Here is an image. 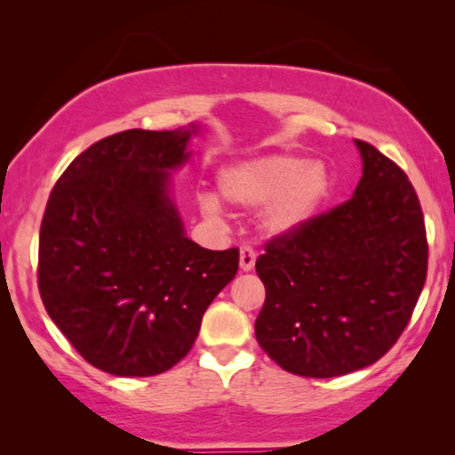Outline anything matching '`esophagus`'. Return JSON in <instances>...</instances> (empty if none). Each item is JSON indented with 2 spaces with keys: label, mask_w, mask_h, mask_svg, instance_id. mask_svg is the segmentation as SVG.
I'll list each match as a JSON object with an SVG mask.
<instances>
[{
  "label": "esophagus",
  "mask_w": 455,
  "mask_h": 455,
  "mask_svg": "<svg viewBox=\"0 0 455 455\" xmlns=\"http://www.w3.org/2000/svg\"><path fill=\"white\" fill-rule=\"evenodd\" d=\"M255 251L251 249V246H241V271L249 273L252 271V267H255Z\"/></svg>",
  "instance_id": "1"
}]
</instances>
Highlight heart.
<instances>
[{
    "label": "heart",
    "instance_id": "heart-1",
    "mask_svg": "<svg viewBox=\"0 0 455 455\" xmlns=\"http://www.w3.org/2000/svg\"><path fill=\"white\" fill-rule=\"evenodd\" d=\"M219 187L233 204L249 209L267 206L265 222L273 233H295L317 219L331 196L333 180L319 160L276 152L225 168ZM200 209L212 219L220 214L212 196H203Z\"/></svg>",
    "mask_w": 455,
    "mask_h": 455
}]
</instances>
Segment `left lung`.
<instances>
[{
    "instance_id": "1",
    "label": "left lung",
    "mask_w": 455,
    "mask_h": 455,
    "mask_svg": "<svg viewBox=\"0 0 455 455\" xmlns=\"http://www.w3.org/2000/svg\"><path fill=\"white\" fill-rule=\"evenodd\" d=\"M363 176L353 198L265 244L267 289L255 335L284 371L345 375L394 347L427 275L418 195L394 160L355 140Z\"/></svg>"
}]
</instances>
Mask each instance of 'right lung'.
I'll return each instance as SVG.
<instances>
[{
	"label": "right lung",
	"instance_id": "1",
	"mask_svg": "<svg viewBox=\"0 0 455 455\" xmlns=\"http://www.w3.org/2000/svg\"><path fill=\"white\" fill-rule=\"evenodd\" d=\"M187 130H124L92 144L53 187L40 228L45 311L90 365L148 377L187 355L238 249L184 235L171 172L190 158Z\"/></svg>",
	"mask_w": 455,
	"mask_h": 455
}]
</instances>
